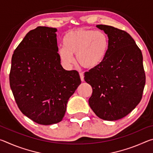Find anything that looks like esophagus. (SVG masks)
Here are the masks:
<instances>
[{
    "label": "esophagus",
    "mask_w": 153,
    "mask_h": 153,
    "mask_svg": "<svg viewBox=\"0 0 153 153\" xmlns=\"http://www.w3.org/2000/svg\"><path fill=\"white\" fill-rule=\"evenodd\" d=\"M79 76H80V79H81V81L82 82H84V74L82 73H79Z\"/></svg>",
    "instance_id": "esophagus-1"
}]
</instances>
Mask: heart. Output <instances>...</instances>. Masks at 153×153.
Wrapping results in <instances>:
<instances>
[{
	"mask_svg": "<svg viewBox=\"0 0 153 153\" xmlns=\"http://www.w3.org/2000/svg\"><path fill=\"white\" fill-rule=\"evenodd\" d=\"M64 43L56 49L62 64L69 67L74 63V55H76L77 63L88 69H94L104 61L109 46L105 32L82 28L67 32Z\"/></svg>",
	"mask_w": 153,
	"mask_h": 153,
	"instance_id": "heart-1",
	"label": "heart"
}]
</instances>
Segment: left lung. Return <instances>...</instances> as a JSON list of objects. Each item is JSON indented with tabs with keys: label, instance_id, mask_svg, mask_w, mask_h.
Segmentation results:
<instances>
[{
	"label": "left lung",
	"instance_id": "1",
	"mask_svg": "<svg viewBox=\"0 0 153 153\" xmlns=\"http://www.w3.org/2000/svg\"><path fill=\"white\" fill-rule=\"evenodd\" d=\"M97 27L108 36L109 46L104 61L84 74L92 88L89 105L99 118L115 121L140 102L146 82L143 57L128 33L109 25Z\"/></svg>",
	"mask_w": 153,
	"mask_h": 153
}]
</instances>
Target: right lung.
I'll return each instance as SVG.
<instances>
[{
	"instance_id": "right-lung-1",
	"label": "right lung",
	"mask_w": 153,
	"mask_h": 153,
	"mask_svg": "<svg viewBox=\"0 0 153 153\" xmlns=\"http://www.w3.org/2000/svg\"><path fill=\"white\" fill-rule=\"evenodd\" d=\"M56 28L38 26L15 49L10 86L22 113L41 125L60 122L67 102L81 84L79 73L67 71L56 53Z\"/></svg>"
}]
</instances>
